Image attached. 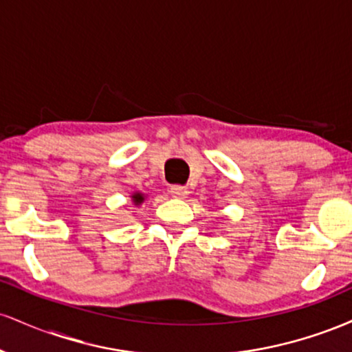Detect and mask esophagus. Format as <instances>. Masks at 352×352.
<instances>
[{
	"label": "esophagus",
	"mask_w": 352,
	"mask_h": 352,
	"mask_svg": "<svg viewBox=\"0 0 352 352\" xmlns=\"http://www.w3.org/2000/svg\"><path fill=\"white\" fill-rule=\"evenodd\" d=\"M170 193L175 199H185L188 195V188L184 187V185H172Z\"/></svg>",
	"instance_id": "1"
}]
</instances>
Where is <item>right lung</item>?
Masks as SVG:
<instances>
[{
	"instance_id": "add662e5",
	"label": "right lung",
	"mask_w": 352,
	"mask_h": 352,
	"mask_svg": "<svg viewBox=\"0 0 352 352\" xmlns=\"http://www.w3.org/2000/svg\"><path fill=\"white\" fill-rule=\"evenodd\" d=\"M144 200H145V195H144V193L135 192L134 195H132V201H134V205H140V204H142Z\"/></svg>"
}]
</instances>
